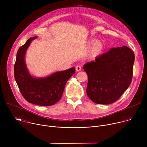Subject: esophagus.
Returning <instances> with one entry per match:
<instances>
[{
    "label": "esophagus",
    "mask_w": 147,
    "mask_h": 147,
    "mask_svg": "<svg viewBox=\"0 0 147 147\" xmlns=\"http://www.w3.org/2000/svg\"><path fill=\"white\" fill-rule=\"evenodd\" d=\"M76 70L77 71H80L81 70V66H77L76 67Z\"/></svg>",
    "instance_id": "esophagus-1"
}]
</instances>
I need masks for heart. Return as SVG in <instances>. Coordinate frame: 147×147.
<instances>
[{
    "mask_svg": "<svg viewBox=\"0 0 147 147\" xmlns=\"http://www.w3.org/2000/svg\"><path fill=\"white\" fill-rule=\"evenodd\" d=\"M88 47H92L90 52V56L92 57L95 58L101 55L104 52L105 46V44L101 40H97L92 39L88 41L87 42Z\"/></svg>",
    "mask_w": 147,
    "mask_h": 147,
    "instance_id": "b5f03b06",
    "label": "heart"
}]
</instances>
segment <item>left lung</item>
I'll use <instances>...</instances> for the list:
<instances>
[{
	"label": "left lung",
	"mask_w": 147,
	"mask_h": 147,
	"mask_svg": "<svg viewBox=\"0 0 147 147\" xmlns=\"http://www.w3.org/2000/svg\"><path fill=\"white\" fill-rule=\"evenodd\" d=\"M134 59V52L123 46L113 48L84 65L88 77L86 91L89 98L103 105L119 99L131 84Z\"/></svg>",
	"instance_id": "8db88e82"
}]
</instances>
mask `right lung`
I'll return each mask as SVG.
<instances>
[{
    "instance_id": "obj_1",
    "label": "right lung",
    "mask_w": 147,
    "mask_h": 147,
    "mask_svg": "<svg viewBox=\"0 0 147 147\" xmlns=\"http://www.w3.org/2000/svg\"><path fill=\"white\" fill-rule=\"evenodd\" d=\"M37 36L29 38L17 53L14 65V77L21 93L29 103L48 107L57 102L62 96L69 79L75 73V68L53 73L37 78L29 72L25 61L26 51L31 42Z\"/></svg>"
}]
</instances>
